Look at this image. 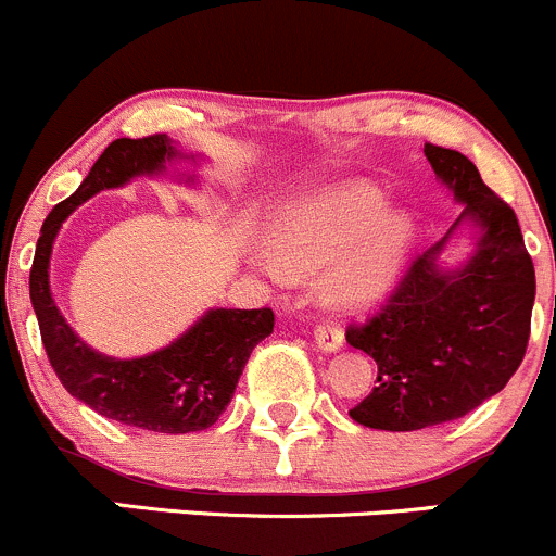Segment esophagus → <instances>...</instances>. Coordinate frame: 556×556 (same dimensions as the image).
Segmentation results:
<instances>
[{
  "mask_svg": "<svg viewBox=\"0 0 556 556\" xmlns=\"http://www.w3.org/2000/svg\"><path fill=\"white\" fill-rule=\"evenodd\" d=\"M314 341H317L319 350L325 352H336L344 346V330L333 323H323L314 328Z\"/></svg>",
  "mask_w": 556,
  "mask_h": 556,
  "instance_id": "obj_1",
  "label": "esophagus"
}]
</instances>
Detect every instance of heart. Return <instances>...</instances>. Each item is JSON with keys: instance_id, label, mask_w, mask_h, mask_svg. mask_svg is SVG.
Segmentation results:
<instances>
[{"instance_id": "obj_1", "label": "heart", "mask_w": 556, "mask_h": 556, "mask_svg": "<svg viewBox=\"0 0 556 556\" xmlns=\"http://www.w3.org/2000/svg\"><path fill=\"white\" fill-rule=\"evenodd\" d=\"M387 210L390 199L371 185L290 201L274 215L271 237L252 244V257L274 282H290L299 266H328L330 301L371 304L392 288L412 242V220Z\"/></svg>"}]
</instances>
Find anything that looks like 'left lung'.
Wrapping results in <instances>:
<instances>
[{
    "label": "left lung",
    "mask_w": 556,
    "mask_h": 556,
    "mask_svg": "<svg viewBox=\"0 0 556 556\" xmlns=\"http://www.w3.org/2000/svg\"><path fill=\"white\" fill-rule=\"evenodd\" d=\"M425 159L463 212L414 257L384 309L346 328V341L379 366V384L350 417L390 433L452 422L497 395L525 357L535 304V268L511 206L457 150L425 144ZM463 225L475 250L446 267L440 255Z\"/></svg>",
    "instance_id": "1"
}]
</instances>
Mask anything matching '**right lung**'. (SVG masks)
<instances>
[{"label": "right lung", "instance_id": "1", "mask_svg": "<svg viewBox=\"0 0 556 556\" xmlns=\"http://www.w3.org/2000/svg\"><path fill=\"white\" fill-rule=\"evenodd\" d=\"M177 161L195 164L166 134L144 139H115L99 155L80 188L53 206L39 231L29 295L39 333L55 377L72 397L106 419L153 433H195L217 422L231 403L247 357L274 330L271 309H206L172 344L150 355L110 357L88 346L50 293V255L66 217L102 190L123 188L134 177H161ZM177 182L195 185V174H174Z\"/></svg>", "mask_w": 556, "mask_h": 556}]
</instances>
